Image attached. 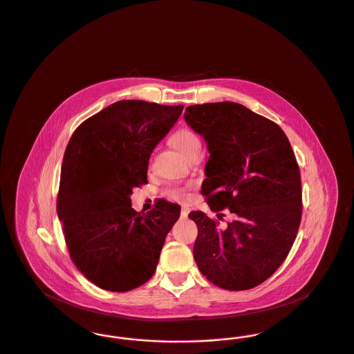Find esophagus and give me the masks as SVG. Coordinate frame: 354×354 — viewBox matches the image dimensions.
Returning <instances> with one entry per match:
<instances>
[{
  "label": "esophagus",
  "mask_w": 354,
  "mask_h": 354,
  "mask_svg": "<svg viewBox=\"0 0 354 354\" xmlns=\"http://www.w3.org/2000/svg\"><path fill=\"white\" fill-rule=\"evenodd\" d=\"M188 214H189V208L188 207H182V211H180V215H182V218H187L188 216Z\"/></svg>",
  "instance_id": "esophagus-1"
}]
</instances>
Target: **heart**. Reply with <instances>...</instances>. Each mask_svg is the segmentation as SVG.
<instances>
[{
    "mask_svg": "<svg viewBox=\"0 0 354 354\" xmlns=\"http://www.w3.org/2000/svg\"><path fill=\"white\" fill-rule=\"evenodd\" d=\"M171 142H172L174 147L182 152L187 158H189L194 152L201 151V147H202L199 135L196 134L195 131H192L191 129L178 130L175 134L171 136ZM167 195L169 198L176 199V201H183L187 196L185 188L178 187V185L169 188Z\"/></svg>",
    "mask_w": 354,
    "mask_h": 354,
    "instance_id": "b5f03b06",
    "label": "heart"
}]
</instances>
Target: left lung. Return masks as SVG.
<instances>
[{
  "mask_svg": "<svg viewBox=\"0 0 354 354\" xmlns=\"http://www.w3.org/2000/svg\"><path fill=\"white\" fill-rule=\"evenodd\" d=\"M185 119L209 152L203 195L211 211L230 208L236 218L219 227L202 211L189 212L198 225V268L223 289L254 288L283 264L301 220V179L290 143L274 122L235 102L188 106Z\"/></svg>",
  "mask_w": 354,
  "mask_h": 354,
  "instance_id": "8db88e82",
  "label": "left lung"
}]
</instances>
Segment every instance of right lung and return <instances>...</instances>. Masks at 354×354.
I'll return each instance as SVG.
<instances>
[{
    "label": "right lung",
    "instance_id": "1",
    "mask_svg": "<svg viewBox=\"0 0 354 354\" xmlns=\"http://www.w3.org/2000/svg\"><path fill=\"white\" fill-rule=\"evenodd\" d=\"M119 101L81 123L64 155L58 219L71 260L93 284L127 292L149 281L180 207L158 202L136 212L133 188L147 183L149 160L183 111Z\"/></svg>",
    "mask_w": 354,
    "mask_h": 354
}]
</instances>
